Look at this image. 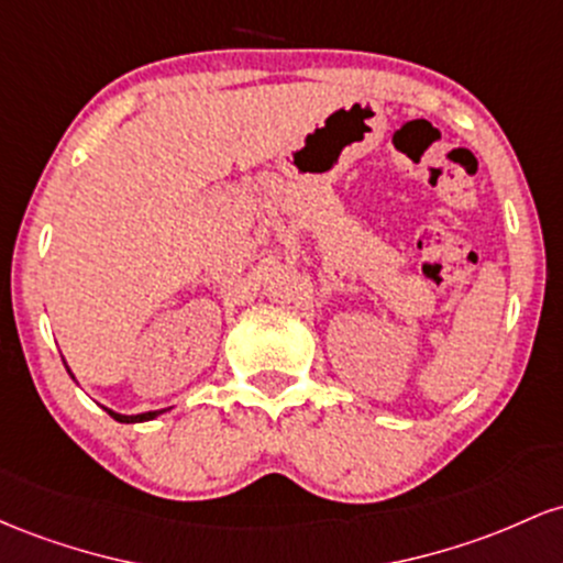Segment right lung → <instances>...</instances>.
I'll use <instances>...</instances> for the list:
<instances>
[{"instance_id": "right-lung-1", "label": "right lung", "mask_w": 563, "mask_h": 563, "mask_svg": "<svg viewBox=\"0 0 563 563\" xmlns=\"http://www.w3.org/2000/svg\"><path fill=\"white\" fill-rule=\"evenodd\" d=\"M68 375H71V372H68ZM106 412L111 415L113 420H119V422H143V420H154L156 415L159 412H143V415H117V412H111V409H106Z\"/></svg>"}]
</instances>
